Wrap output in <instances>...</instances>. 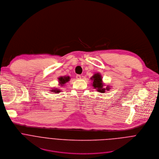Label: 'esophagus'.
<instances>
[{
	"mask_svg": "<svg viewBox=\"0 0 159 159\" xmlns=\"http://www.w3.org/2000/svg\"><path fill=\"white\" fill-rule=\"evenodd\" d=\"M76 78H77V79L80 80V79H81V76H80V75H76Z\"/></svg>",
	"mask_w": 159,
	"mask_h": 159,
	"instance_id": "34e87169",
	"label": "esophagus"
}]
</instances>
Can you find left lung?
I'll return each instance as SVG.
<instances>
[{"label": "left lung", "instance_id": "1", "mask_svg": "<svg viewBox=\"0 0 159 159\" xmlns=\"http://www.w3.org/2000/svg\"><path fill=\"white\" fill-rule=\"evenodd\" d=\"M90 79L93 80V87H94V89H96L99 93H104L106 91H108L110 89V87L109 85L106 88L104 87V84L102 80V76L99 73L94 74Z\"/></svg>", "mask_w": 159, "mask_h": 159}]
</instances>
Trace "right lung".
Segmentation results:
<instances>
[{
	"label": "right lung",
	"mask_w": 159,
	"mask_h": 159,
	"mask_svg": "<svg viewBox=\"0 0 159 159\" xmlns=\"http://www.w3.org/2000/svg\"><path fill=\"white\" fill-rule=\"evenodd\" d=\"M70 78L69 76H63V77H60L58 78V82H59V85L60 86H63L64 84L66 82H69L70 80ZM51 90L50 91L53 92V93H58L60 92H61V90L58 89V88H54L53 87L52 89H50Z\"/></svg>",
	"instance_id": "1"
}]
</instances>
